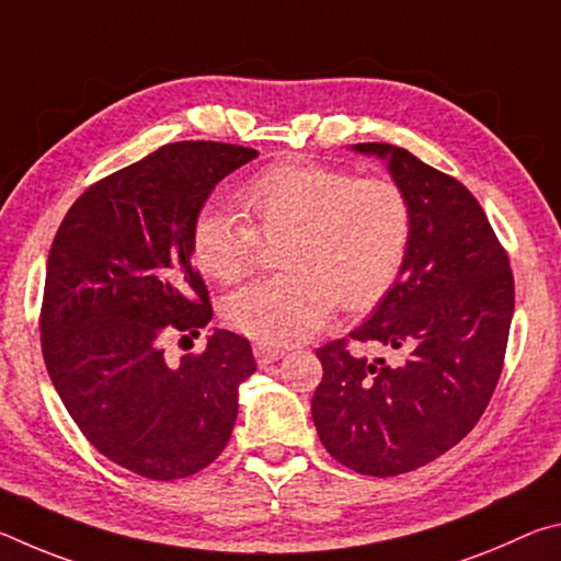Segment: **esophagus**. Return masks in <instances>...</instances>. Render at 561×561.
<instances>
[{
  "label": "esophagus",
  "instance_id": "esophagus-1",
  "mask_svg": "<svg viewBox=\"0 0 561 561\" xmlns=\"http://www.w3.org/2000/svg\"><path fill=\"white\" fill-rule=\"evenodd\" d=\"M252 351H254V358H257L260 366H270V364H274V360H279L284 354H287L284 348L272 346V344H262V341H257V344L252 346Z\"/></svg>",
  "mask_w": 561,
  "mask_h": 561
}]
</instances>
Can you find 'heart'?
Here are the masks:
<instances>
[{
    "label": "heart",
    "instance_id": "heart-1",
    "mask_svg": "<svg viewBox=\"0 0 561 561\" xmlns=\"http://www.w3.org/2000/svg\"><path fill=\"white\" fill-rule=\"evenodd\" d=\"M240 217L203 210L193 227V257L220 284L244 279L262 240H280L282 274L257 279L225 301V319L264 344L314 334L336 301L348 309L383 299L405 267L413 210L391 178H356L321 163H282L240 190Z\"/></svg>",
    "mask_w": 561,
    "mask_h": 561
}]
</instances>
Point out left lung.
Masks as SVG:
<instances>
[{
  "instance_id": "obj_1",
  "label": "left lung",
  "mask_w": 561,
  "mask_h": 561,
  "mask_svg": "<svg viewBox=\"0 0 561 561\" xmlns=\"http://www.w3.org/2000/svg\"><path fill=\"white\" fill-rule=\"evenodd\" d=\"M351 150L383 160L411 203L413 234L401 277L348 336L403 348L405 360L354 354L348 339L321 346L311 417L331 458L393 478L448 453L485 413L505 360L515 279L462 183L403 148Z\"/></svg>"
}]
</instances>
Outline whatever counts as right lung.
<instances>
[{
  "label": "right lung",
  "mask_w": 561,
  "mask_h": 561,
  "mask_svg": "<svg viewBox=\"0 0 561 561\" xmlns=\"http://www.w3.org/2000/svg\"><path fill=\"white\" fill-rule=\"evenodd\" d=\"M252 148L183 140L91 185L46 262L42 351L66 411L101 455L148 480L210 465L230 440L250 341L215 329L205 351L165 356L170 336L213 319L193 264V227L215 185Z\"/></svg>",
  "instance_id": "right-lung-1"
}]
</instances>
